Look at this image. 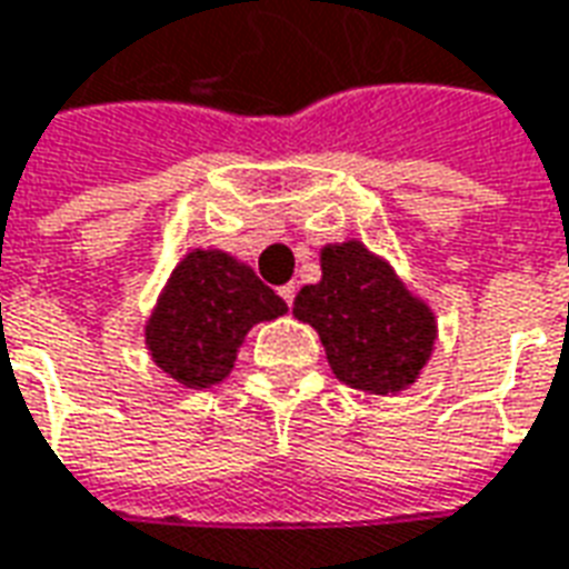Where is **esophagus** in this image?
Listing matches in <instances>:
<instances>
[{
	"label": "esophagus",
	"mask_w": 569,
	"mask_h": 569,
	"mask_svg": "<svg viewBox=\"0 0 569 569\" xmlns=\"http://www.w3.org/2000/svg\"><path fill=\"white\" fill-rule=\"evenodd\" d=\"M280 298H283L286 305L292 308V301H296V283H286L280 286Z\"/></svg>",
	"instance_id": "34e87169"
}]
</instances>
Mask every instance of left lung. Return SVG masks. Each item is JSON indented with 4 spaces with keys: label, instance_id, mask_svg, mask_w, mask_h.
Returning a JSON list of instances; mask_svg holds the SVG:
<instances>
[{
    "label": "left lung",
    "instance_id": "left-lung-1",
    "mask_svg": "<svg viewBox=\"0 0 569 569\" xmlns=\"http://www.w3.org/2000/svg\"><path fill=\"white\" fill-rule=\"evenodd\" d=\"M320 283L305 286L292 313L320 335L335 378L362 393H402L432 357L436 313L393 264L366 243H326Z\"/></svg>",
    "mask_w": 569,
    "mask_h": 569
}]
</instances>
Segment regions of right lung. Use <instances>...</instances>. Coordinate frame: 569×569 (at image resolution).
I'll return each instance as SVG.
<instances>
[{
    "label": "right lung",
    "instance_id": "right-lung-1",
    "mask_svg": "<svg viewBox=\"0 0 569 569\" xmlns=\"http://www.w3.org/2000/svg\"><path fill=\"white\" fill-rule=\"evenodd\" d=\"M286 310L283 298L249 264L222 249H191L146 320V347L176 383L207 390L231 375L249 329Z\"/></svg>",
    "mask_w": 569,
    "mask_h": 569
}]
</instances>
